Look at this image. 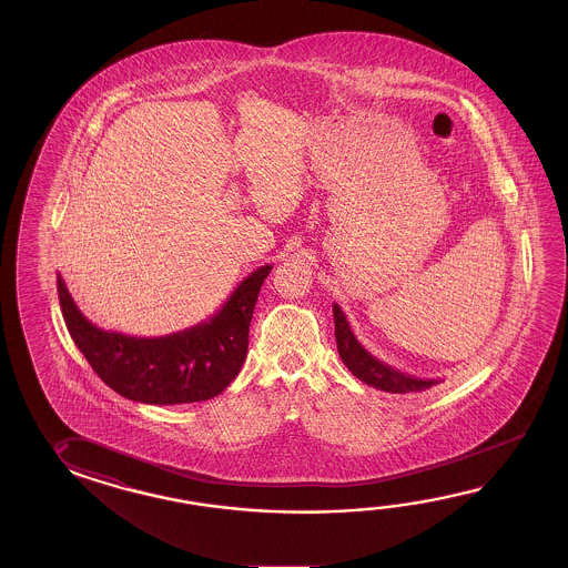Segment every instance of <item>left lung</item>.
Segmentation results:
<instances>
[{
	"label": "left lung",
	"mask_w": 568,
	"mask_h": 568,
	"mask_svg": "<svg viewBox=\"0 0 568 568\" xmlns=\"http://www.w3.org/2000/svg\"><path fill=\"white\" fill-rule=\"evenodd\" d=\"M334 325H336V342L339 358L346 364L347 371L352 372L358 381L378 390L393 394L423 393L430 386L443 383L435 378H418L406 372L396 371L390 364L374 358L366 347L359 344L352 327L347 324L346 315L334 303Z\"/></svg>",
	"instance_id": "8db88e82"
}]
</instances>
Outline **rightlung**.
<instances>
[{
	"mask_svg": "<svg viewBox=\"0 0 568 568\" xmlns=\"http://www.w3.org/2000/svg\"><path fill=\"white\" fill-rule=\"evenodd\" d=\"M273 265L258 266L219 312L170 336L138 337L89 322L59 273V300L70 336L106 386L135 403L184 405L214 398L236 378L248 347V325Z\"/></svg>",
	"mask_w": 568,
	"mask_h": 568,
	"instance_id": "obj_1",
	"label": "right lung"
}]
</instances>
